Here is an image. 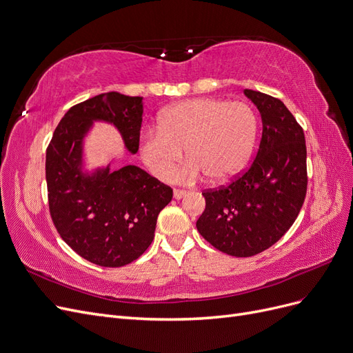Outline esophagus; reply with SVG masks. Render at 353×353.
<instances>
[{"instance_id": "obj_1", "label": "esophagus", "mask_w": 353, "mask_h": 353, "mask_svg": "<svg viewBox=\"0 0 353 353\" xmlns=\"http://www.w3.org/2000/svg\"><path fill=\"white\" fill-rule=\"evenodd\" d=\"M186 193H188V192L183 190V189H174V198H176V199H181V198L185 196Z\"/></svg>"}]
</instances>
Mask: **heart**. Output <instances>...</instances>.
<instances>
[{"instance_id": "b5f03b06", "label": "heart", "mask_w": 353, "mask_h": 353, "mask_svg": "<svg viewBox=\"0 0 353 353\" xmlns=\"http://www.w3.org/2000/svg\"><path fill=\"white\" fill-rule=\"evenodd\" d=\"M257 129V116L249 104L211 97L185 100L161 113L160 128L143 130L141 154L155 176L167 179L186 148L190 161L177 177L193 180L203 173L212 183H221L249 161Z\"/></svg>"}]
</instances>
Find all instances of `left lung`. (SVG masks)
<instances>
[{"label":"left lung","instance_id":"1","mask_svg":"<svg viewBox=\"0 0 353 353\" xmlns=\"http://www.w3.org/2000/svg\"><path fill=\"white\" fill-rule=\"evenodd\" d=\"M262 114V139L253 163L230 183L205 189L201 236L216 250L236 257L259 254L291 228L307 193L304 130L285 104L244 90Z\"/></svg>","mask_w":353,"mask_h":353}]
</instances>
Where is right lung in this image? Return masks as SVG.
Segmentation results:
<instances>
[{"mask_svg":"<svg viewBox=\"0 0 353 353\" xmlns=\"http://www.w3.org/2000/svg\"><path fill=\"white\" fill-rule=\"evenodd\" d=\"M142 112L143 97L116 91L91 97L65 113L46 150L52 223L77 254L103 268L125 266L148 249L157 216L172 201L173 189L132 164L83 176L78 172L81 139L91 121H109L135 154Z\"/></svg>","mask_w":353,"mask_h":353,"instance_id":"add662e5","label":"right lung"}]
</instances>
